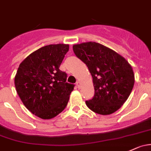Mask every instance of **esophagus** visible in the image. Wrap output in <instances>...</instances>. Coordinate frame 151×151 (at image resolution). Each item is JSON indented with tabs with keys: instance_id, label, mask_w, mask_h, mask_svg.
<instances>
[{
	"instance_id": "obj_1",
	"label": "esophagus",
	"mask_w": 151,
	"mask_h": 151,
	"mask_svg": "<svg viewBox=\"0 0 151 151\" xmlns=\"http://www.w3.org/2000/svg\"><path fill=\"white\" fill-rule=\"evenodd\" d=\"M76 85H77V88H78L79 89H80V88H81V84H80V82H79V81H77V82H76Z\"/></svg>"
}]
</instances>
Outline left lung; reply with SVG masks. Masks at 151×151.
Segmentation results:
<instances>
[{"instance_id": "1", "label": "left lung", "mask_w": 151, "mask_h": 151, "mask_svg": "<svg viewBox=\"0 0 151 151\" xmlns=\"http://www.w3.org/2000/svg\"><path fill=\"white\" fill-rule=\"evenodd\" d=\"M73 50L93 77L95 95L86 101L87 106L101 115L116 111L134 86V72L128 61L114 50L95 42L74 45Z\"/></svg>"}]
</instances>
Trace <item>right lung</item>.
Returning <instances> with one entry per match:
<instances>
[{
  "instance_id": "right-lung-1",
  "label": "right lung",
  "mask_w": 151,
  "mask_h": 151,
  "mask_svg": "<svg viewBox=\"0 0 151 151\" xmlns=\"http://www.w3.org/2000/svg\"><path fill=\"white\" fill-rule=\"evenodd\" d=\"M69 45H48L28 55L20 63L14 79L16 90L25 107L43 119L64 110L74 85L59 69Z\"/></svg>"
}]
</instances>
